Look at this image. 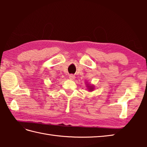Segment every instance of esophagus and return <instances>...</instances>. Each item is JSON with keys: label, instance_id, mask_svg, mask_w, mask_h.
<instances>
[{"label": "esophagus", "instance_id": "esophagus-1", "mask_svg": "<svg viewBox=\"0 0 147 147\" xmlns=\"http://www.w3.org/2000/svg\"><path fill=\"white\" fill-rule=\"evenodd\" d=\"M69 78L71 80H74L75 79V76H74L73 74H70V75L69 76Z\"/></svg>", "mask_w": 147, "mask_h": 147}]
</instances>
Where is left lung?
<instances>
[{"mask_svg":"<svg viewBox=\"0 0 147 147\" xmlns=\"http://www.w3.org/2000/svg\"><path fill=\"white\" fill-rule=\"evenodd\" d=\"M86 87H87V89L89 92H92L93 91V90L95 88V86L94 85H92L91 84H89V83H86Z\"/></svg>","mask_w":147,"mask_h":147,"instance_id":"left-lung-1","label":"left lung"}]
</instances>
